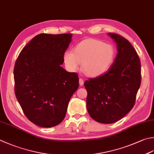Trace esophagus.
Masks as SVG:
<instances>
[{"instance_id": "34e87169", "label": "esophagus", "mask_w": 154, "mask_h": 154, "mask_svg": "<svg viewBox=\"0 0 154 154\" xmlns=\"http://www.w3.org/2000/svg\"><path fill=\"white\" fill-rule=\"evenodd\" d=\"M79 85L81 86H82L83 85V83H84V81L82 79H79Z\"/></svg>"}]
</instances>
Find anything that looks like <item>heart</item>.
Returning a JSON list of instances; mask_svg holds the SVG:
<instances>
[{
	"label": "heart",
	"instance_id": "1",
	"mask_svg": "<svg viewBox=\"0 0 154 154\" xmlns=\"http://www.w3.org/2000/svg\"><path fill=\"white\" fill-rule=\"evenodd\" d=\"M116 58V50L111 45L96 39H86L78 43L73 52L66 51L63 61L70 72L81 67L90 77H98L109 70Z\"/></svg>",
	"mask_w": 154,
	"mask_h": 154
}]
</instances>
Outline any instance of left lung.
Instances as JSON below:
<instances>
[{"label": "left lung", "mask_w": 154, "mask_h": 154, "mask_svg": "<svg viewBox=\"0 0 154 154\" xmlns=\"http://www.w3.org/2000/svg\"><path fill=\"white\" fill-rule=\"evenodd\" d=\"M117 45V55L106 73L84 83L87 109L95 121L115 123L133 108L141 84V63L131 43L122 36L108 33Z\"/></svg>", "instance_id": "left-lung-1"}]
</instances>
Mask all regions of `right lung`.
Instances as JSON below:
<instances>
[{
	"mask_svg": "<svg viewBox=\"0 0 154 154\" xmlns=\"http://www.w3.org/2000/svg\"><path fill=\"white\" fill-rule=\"evenodd\" d=\"M71 34H40L21 51L14 69V92L24 113L39 127L64 119L79 77L61 67Z\"/></svg>",
	"mask_w": 154,
	"mask_h": 154,
	"instance_id": "1",
	"label": "right lung"
}]
</instances>
